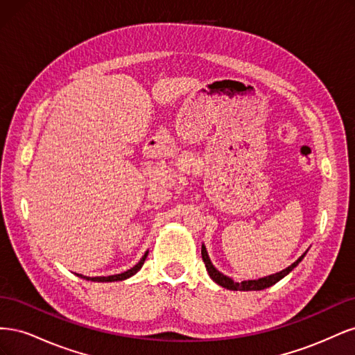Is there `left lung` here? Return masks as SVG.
Masks as SVG:
<instances>
[{
    "label": "left lung",
    "instance_id": "left-lung-1",
    "mask_svg": "<svg viewBox=\"0 0 355 355\" xmlns=\"http://www.w3.org/2000/svg\"><path fill=\"white\" fill-rule=\"evenodd\" d=\"M306 253V252H305ZM305 253L299 257V259L296 262H293L290 266H287L286 270L277 272V274H272V275H268V277H263V278H259V280H249V282H241V283H234V280H231L230 277L223 275L222 272H219L216 268H214L209 259V254H207V250L206 247H201V256H202V261H204V265H206V270L210 275V278L213 282H216L219 286L225 287V288H230V290H243V292H247V290H263L266 287H271L272 284L278 283L282 280V278H284L290 271L293 270V268H296L299 265V262L304 259Z\"/></svg>",
    "mask_w": 355,
    "mask_h": 355
}]
</instances>
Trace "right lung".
I'll list each match as a JSON object with an SVG mask.
<instances>
[{
	"instance_id": "right-lung-1",
	"label": "right lung",
	"mask_w": 355,
	"mask_h": 355,
	"mask_svg": "<svg viewBox=\"0 0 355 355\" xmlns=\"http://www.w3.org/2000/svg\"><path fill=\"white\" fill-rule=\"evenodd\" d=\"M146 256H148V252H145V254L142 256V259L139 261L133 268H130V270H127L125 272H121V274H116V275H110V277H85V275H81V274H78V277H81V278H84V280H92V282H121V280H125V278H128V277H132V275H135L139 270H141L142 268V265H144V262H145V259H146Z\"/></svg>"
}]
</instances>
